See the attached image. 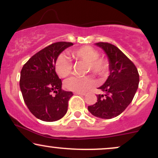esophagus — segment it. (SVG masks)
Masks as SVG:
<instances>
[{
	"label": "esophagus",
	"instance_id": "obj_1",
	"mask_svg": "<svg viewBox=\"0 0 158 158\" xmlns=\"http://www.w3.org/2000/svg\"><path fill=\"white\" fill-rule=\"evenodd\" d=\"M74 94H77V95H80V96H85V93H82V92H75Z\"/></svg>",
	"mask_w": 158,
	"mask_h": 158
}]
</instances>
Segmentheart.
I'll return each instance as SVG.
<instances>
[{
  "label": "heart",
  "instance_id": "1",
  "mask_svg": "<svg viewBox=\"0 0 158 158\" xmlns=\"http://www.w3.org/2000/svg\"><path fill=\"white\" fill-rule=\"evenodd\" d=\"M71 55L77 61H84L88 64V72L99 77H104L108 73V61L99 57V52L90 46H83L71 52ZM56 73L60 77H66L71 73L73 64L70 59L64 54H59L55 61ZM96 85V81L90 76L84 77H72L64 82L65 88L74 92H85Z\"/></svg>",
  "mask_w": 158,
  "mask_h": 158
}]
</instances>
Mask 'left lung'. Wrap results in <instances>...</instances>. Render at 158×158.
<instances>
[{
    "mask_svg": "<svg viewBox=\"0 0 158 158\" xmlns=\"http://www.w3.org/2000/svg\"><path fill=\"white\" fill-rule=\"evenodd\" d=\"M96 44L108 56L110 75L99 88L105 95H97V102L88 108L95 117L111 119L123 113L131 102L138 88L139 73L135 64L118 48L107 42Z\"/></svg>",
    "mask_w": 158,
    "mask_h": 158,
    "instance_id": "8db88e82",
    "label": "left lung"
}]
</instances>
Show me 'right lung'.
Listing matches in <instances>:
<instances>
[{
	"label": "right lung",
	"instance_id": "obj_1",
	"mask_svg": "<svg viewBox=\"0 0 158 158\" xmlns=\"http://www.w3.org/2000/svg\"><path fill=\"white\" fill-rule=\"evenodd\" d=\"M72 45L73 43L66 41L49 45L32 56L21 69L20 88L23 100L30 112L41 120H59L68 111L73 93L61 88L55 61L63 50Z\"/></svg>",
	"mask_w": 158,
	"mask_h": 158
}]
</instances>
